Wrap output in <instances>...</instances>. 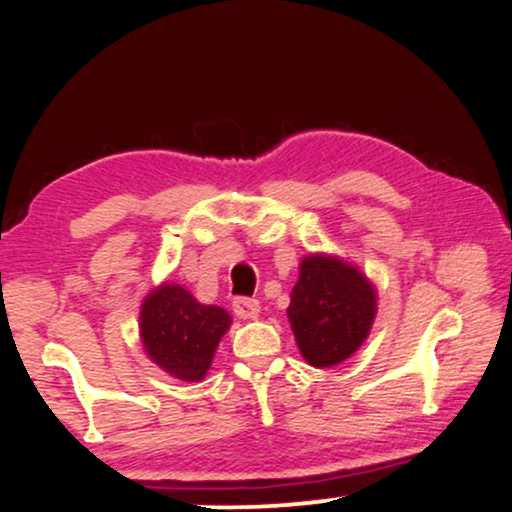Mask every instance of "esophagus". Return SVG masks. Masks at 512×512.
<instances>
[{
  "label": "esophagus",
  "mask_w": 512,
  "mask_h": 512,
  "mask_svg": "<svg viewBox=\"0 0 512 512\" xmlns=\"http://www.w3.org/2000/svg\"><path fill=\"white\" fill-rule=\"evenodd\" d=\"M233 312L240 319H256L258 312H261V303L256 298H247V296H237L233 300Z\"/></svg>",
  "instance_id": "1"
}]
</instances>
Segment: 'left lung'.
Returning <instances> with one entry per match:
<instances>
[{
	"label": "left lung",
	"instance_id": "left-lung-1",
	"mask_svg": "<svg viewBox=\"0 0 512 512\" xmlns=\"http://www.w3.org/2000/svg\"><path fill=\"white\" fill-rule=\"evenodd\" d=\"M375 289L359 270L331 256H307L291 291L289 321L310 366H338L368 338Z\"/></svg>",
	"mask_w": 512,
	"mask_h": 512
}]
</instances>
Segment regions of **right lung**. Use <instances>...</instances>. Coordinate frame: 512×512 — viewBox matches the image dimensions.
<instances>
[{"label":"right lung","mask_w":512,"mask_h":512,"mask_svg":"<svg viewBox=\"0 0 512 512\" xmlns=\"http://www.w3.org/2000/svg\"><path fill=\"white\" fill-rule=\"evenodd\" d=\"M139 321L146 354L179 380L198 382L228 331L230 314L198 303L181 286L163 284L144 300Z\"/></svg>","instance_id":"add662e5"}]
</instances>
